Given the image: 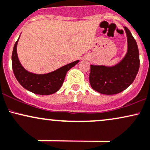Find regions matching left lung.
<instances>
[{
	"instance_id": "1",
	"label": "left lung",
	"mask_w": 150,
	"mask_h": 150,
	"mask_svg": "<svg viewBox=\"0 0 150 150\" xmlns=\"http://www.w3.org/2000/svg\"><path fill=\"white\" fill-rule=\"evenodd\" d=\"M127 40L125 56L112 67L91 65L89 82L93 90L105 95L123 91L132 84L139 68V50L137 42L128 28L125 27Z\"/></svg>"
}]
</instances>
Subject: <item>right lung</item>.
<instances>
[{"label": "right lung", "mask_w": 150, "mask_h": 150, "mask_svg": "<svg viewBox=\"0 0 150 150\" xmlns=\"http://www.w3.org/2000/svg\"><path fill=\"white\" fill-rule=\"evenodd\" d=\"M15 44L12 54V66L13 73L18 81L26 90L39 95H50L56 93L61 88L69 70L74 67L79 60L69 63L61 68L45 74H37L28 71L21 65L17 54V45Z\"/></svg>", "instance_id": "1"}]
</instances>
